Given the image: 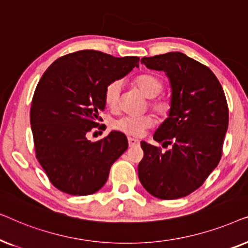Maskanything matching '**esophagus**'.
Here are the masks:
<instances>
[{
    "label": "esophagus",
    "instance_id": "obj_1",
    "mask_svg": "<svg viewBox=\"0 0 248 248\" xmlns=\"http://www.w3.org/2000/svg\"><path fill=\"white\" fill-rule=\"evenodd\" d=\"M127 141H128V145H130V147H137V145L140 144V141H139L138 139H134V138H128Z\"/></svg>",
    "mask_w": 248,
    "mask_h": 248
}]
</instances>
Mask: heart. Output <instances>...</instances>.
Instances as JSON below:
<instances>
[{
	"label": "heart",
	"mask_w": 248,
	"mask_h": 248,
	"mask_svg": "<svg viewBox=\"0 0 248 248\" xmlns=\"http://www.w3.org/2000/svg\"><path fill=\"white\" fill-rule=\"evenodd\" d=\"M135 84L150 99V107L159 116H167L171 109L170 98L158 96L162 91L164 83L161 79L154 74H141L135 79ZM122 91L121 81H113L106 87L104 93L105 103L111 109H115L120 103ZM154 124V116L151 114H144L140 116H123L114 123V128L122 133L131 137H140L144 130Z\"/></svg>",
	"instance_id": "b5f03b06"
}]
</instances>
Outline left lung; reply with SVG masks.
I'll use <instances>...</instances> for the list:
<instances>
[{"label":"left lung","instance_id":"1","mask_svg":"<svg viewBox=\"0 0 248 248\" xmlns=\"http://www.w3.org/2000/svg\"><path fill=\"white\" fill-rule=\"evenodd\" d=\"M141 63L164 71L170 81L171 109L154 140L171 148L162 152L142 141L139 179L155 198H184L204 183L221 158L229 118L225 93L208 66L183 53L143 57Z\"/></svg>","mask_w":248,"mask_h":248}]
</instances>
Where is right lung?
Segmentation results:
<instances>
[{"mask_svg": "<svg viewBox=\"0 0 248 248\" xmlns=\"http://www.w3.org/2000/svg\"><path fill=\"white\" fill-rule=\"evenodd\" d=\"M139 61L86 49L60 57L43 74L32 97L30 124L37 160L57 189L93 194L126 151L127 139L121 132L111 131L97 142L88 140L87 133L103 121L99 111L106 106V87L138 67Z\"/></svg>", "mask_w": 248, "mask_h": 248, "instance_id": "obj_1", "label": "right lung"}]
</instances>
